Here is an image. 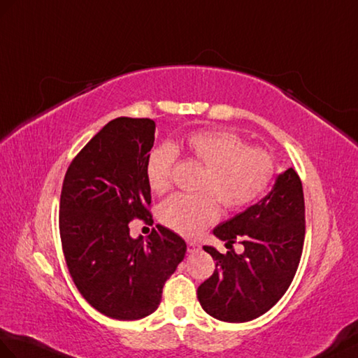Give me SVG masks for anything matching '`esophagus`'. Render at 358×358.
<instances>
[{"label": "esophagus", "mask_w": 358, "mask_h": 358, "mask_svg": "<svg viewBox=\"0 0 358 358\" xmlns=\"http://www.w3.org/2000/svg\"><path fill=\"white\" fill-rule=\"evenodd\" d=\"M199 248H201V245H199L198 243H195V241H187V252H189V253L198 252Z\"/></svg>", "instance_id": "1"}]
</instances>
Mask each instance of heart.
Segmentation results:
<instances>
[{"label":"heart","instance_id":"obj_1","mask_svg":"<svg viewBox=\"0 0 358 358\" xmlns=\"http://www.w3.org/2000/svg\"><path fill=\"white\" fill-rule=\"evenodd\" d=\"M185 148L206 168L199 182V190L204 194H176L159 209V218L164 226L185 236H194L218 220L215 197L222 207L236 210L259 196L273 178L271 155L261 148H248L234 132H194L186 137ZM177 157V149L169 143L157 146L149 154L146 178L152 192L163 194L169 189Z\"/></svg>","mask_w":358,"mask_h":358}]
</instances>
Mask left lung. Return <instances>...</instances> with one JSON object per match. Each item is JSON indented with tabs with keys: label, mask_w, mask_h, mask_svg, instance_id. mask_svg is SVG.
<instances>
[{
	"label": "left lung",
	"mask_w": 358,
	"mask_h": 358,
	"mask_svg": "<svg viewBox=\"0 0 358 358\" xmlns=\"http://www.w3.org/2000/svg\"><path fill=\"white\" fill-rule=\"evenodd\" d=\"M213 235L226 245L241 241L244 252L222 255L203 247L217 261L212 276L196 289L203 310L230 323L259 317L285 294L302 256L305 201L296 171L280 172L261 201L218 224Z\"/></svg>",
	"instance_id": "8db88e82"
}]
</instances>
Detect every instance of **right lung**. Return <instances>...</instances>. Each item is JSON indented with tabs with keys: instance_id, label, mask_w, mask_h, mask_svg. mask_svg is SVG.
I'll return each mask as SVG.
<instances>
[{
	"instance_id": "right-lung-1",
	"label": "right lung",
	"mask_w": 358,
	"mask_h": 358,
	"mask_svg": "<svg viewBox=\"0 0 358 358\" xmlns=\"http://www.w3.org/2000/svg\"><path fill=\"white\" fill-rule=\"evenodd\" d=\"M155 122L117 117L66 169L59 231L66 267L85 301L108 317L138 320L159 308L164 282L185 259L186 243L157 226L146 239L129 221H151L146 162Z\"/></svg>"
}]
</instances>
